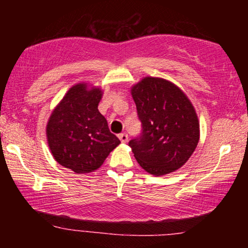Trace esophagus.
I'll use <instances>...</instances> for the list:
<instances>
[{"instance_id":"esophagus-1","label":"esophagus","mask_w":248,"mask_h":248,"mask_svg":"<svg viewBox=\"0 0 248 248\" xmlns=\"http://www.w3.org/2000/svg\"><path fill=\"white\" fill-rule=\"evenodd\" d=\"M118 139H120L121 142H123V143H125V142L128 141V137L126 133H121L118 134Z\"/></svg>"}]
</instances>
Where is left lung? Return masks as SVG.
Listing matches in <instances>:
<instances>
[{
    "mask_svg": "<svg viewBox=\"0 0 248 248\" xmlns=\"http://www.w3.org/2000/svg\"><path fill=\"white\" fill-rule=\"evenodd\" d=\"M141 122L128 145L145 171L160 176L181 168L194 152L200 124L191 101L175 84L147 77L132 88Z\"/></svg>",
    "mask_w": 248,
    "mask_h": 248,
    "instance_id": "1",
    "label": "left lung"
}]
</instances>
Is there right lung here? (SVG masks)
<instances>
[{"label":"right lung","mask_w":248,"mask_h":248,"mask_svg":"<svg viewBox=\"0 0 248 248\" xmlns=\"http://www.w3.org/2000/svg\"><path fill=\"white\" fill-rule=\"evenodd\" d=\"M101 90L84 83L67 91L50 115L47 140L53 157L77 174L96 170L121 141L98 110Z\"/></svg>","instance_id":"1"}]
</instances>
